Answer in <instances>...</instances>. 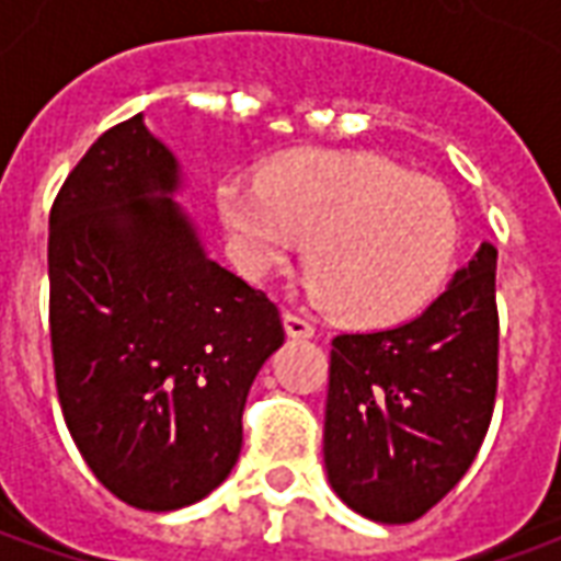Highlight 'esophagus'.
Listing matches in <instances>:
<instances>
[{
	"mask_svg": "<svg viewBox=\"0 0 561 561\" xmlns=\"http://www.w3.org/2000/svg\"><path fill=\"white\" fill-rule=\"evenodd\" d=\"M285 333L291 336V340H312L316 336V328H312V321L300 312H285Z\"/></svg>",
	"mask_w": 561,
	"mask_h": 561,
	"instance_id": "esophagus-1",
	"label": "esophagus"
}]
</instances>
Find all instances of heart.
Returning <instances> with one entry per match:
<instances>
[{"mask_svg": "<svg viewBox=\"0 0 561 561\" xmlns=\"http://www.w3.org/2000/svg\"><path fill=\"white\" fill-rule=\"evenodd\" d=\"M216 201L249 276L285 270L312 239L318 304L360 328L417 316L457 257L445 188L373 152H288L261 168V183L225 180Z\"/></svg>", "mask_w": 561, "mask_h": 561, "instance_id": "heart-1", "label": "heart"}]
</instances>
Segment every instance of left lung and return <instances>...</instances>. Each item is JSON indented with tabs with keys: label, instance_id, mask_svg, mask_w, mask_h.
Here are the masks:
<instances>
[{
	"label": "left lung",
	"instance_id": "obj_1",
	"mask_svg": "<svg viewBox=\"0 0 561 561\" xmlns=\"http://www.w3.org/2000/svg\"><path fill=\"white\" fill-rule=\"evenodd\" d=\"M495 381V245L481 243L423 316L333 340L324 412L333 493L388 526L423 517L478 457Z\"/></svg>",
	"mask_w": 561,
	"mask_h": 561
}]
</instances>
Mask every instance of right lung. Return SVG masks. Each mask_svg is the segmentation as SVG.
Returning a JSON list of instances; mask_svg holds the SVG:
<instances>
[{
    "label": "right lung",
    "instance_id": "obj_1",
    "mask_svg": "<svg viewBox=\"0 0 561 561\" xmlns=\"http://www.w3.org/2000/svg\"><path fill=\"white\" fill-rule=\"evenodd\" d=\"M180 161L144 114L95 140L50 209V345L68 433L126 505L176 511L231 474L279 309L204 252Z\"/></svg>",
    "mask_w": 561,
    "mask_h": 561
}]
</instances>
